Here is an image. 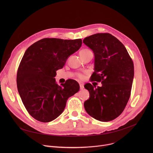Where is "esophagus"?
I'll return each mask as SVG.
<instances>
[{
    "label": "esophagus",
    "mask_w": 153,
    "mask_h": 153,
    "mask_svg": "<svg viewBox=\"0 0 153 153\" xmlns=\"http://www.w3.org/2000/svg\"><path fill=\"white\" fill-rule=\"evenodd\" d=\"M83 88H84L83 84H82V83H80V90H83Z\"/></svg>",
    "instance_id": "esophagus-1"
}]
</instances>
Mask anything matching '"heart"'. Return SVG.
Wrapping results in <instances>:
<instances>
[{
  "mask_svg": "<svg viewBox=\"0 0 153 153\" xmlns=\"http://www.w3.org/2000/svg\"><path fill=\"white\" fill-rule=\"evenodd\" d=\"M90 53H92L91 51L90 50H89V49H87V48L83 49V50H82L80 51V55L81 57L85 56H86V55H87V54H90ZM78 77H79L80 79H83L84 78L83 74H79L78 75Z\"/></svg>",
  "mask_w": 153,
  "mask_h": 153,
  "instance_id": "heart-1",
  "label": "heart"
}]
</instances>
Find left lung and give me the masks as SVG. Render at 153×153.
Wrapping results in <instances>:
<instances>
[{"label":"left lung","mask_w":153,"mask_h":153,"mask_svg":"<svg viewBox=\"0 0 153 153\" xmlns=\"http://www.w3.org/2000/svg\"><path fill=\"white\" fill-rule=\"evenodd\" d=\"M83 42L94 54V72L91 81L101 82L94 88L85 85L90 98L84 103L86 111L101 122L111 121L121 114L131 95L134 64L122 43L110 33H97Z\"/></svg>","instance_id":"obj_1"}]
</instances>
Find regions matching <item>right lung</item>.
Listing matches in <instances>:
<instances>
[{
  "label": "right lung",
  "mask_w": 153,
  "mask_h": 153,
  "mask_svg": "<svg viewBox=\"0 0 153 153\" xmlns=\"http://www.w3.org/2000/svg\"><path fill=\"white\" fill-rule=\"evenodd\" d=\"M80 39H42L26 50L17 73V90L28 113L42 122L59 116L68 99L79 91V83L69 79L59 85L56 71L82 45Z\"/></svg>",
  "instance_id": "right-lung-1"
}]
</instances>
